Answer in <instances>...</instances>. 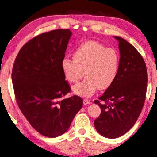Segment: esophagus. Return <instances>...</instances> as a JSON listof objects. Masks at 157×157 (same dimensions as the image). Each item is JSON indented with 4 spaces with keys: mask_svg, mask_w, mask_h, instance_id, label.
Segmentation results:
<instances>
[{
    "mask_svg": "<svg viewBox=\"0 0 157 157\" xmlns=\"http://www.w3.org/2000/svg\"><path fill=\"white\" fill-rule=\"evenodd\" d=\"M83 104L85 105H89V104H90V101L88 100V99H84L83 100Z\"/></svg>",
    "mask_w": 157,
    "mask_h": 157,
    "instance_id": "esophagus-1",
    "label": "esophagus"
}]
</instances>
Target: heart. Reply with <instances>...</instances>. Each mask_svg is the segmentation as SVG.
I'll list each match as a JSON object with an SVG mask.
<instances>
[{
	"label": "heart",
	"instance_id": "1",
	"mask_svg": "<svg viewBox=\"0 0 157 157\" xmlns=\"http://www.w3.org/2000/svg\"><path fill=\"white\" fill-rule=\"evenodd\" d=\"M73 58L65 57L61 67L65 78L71 83H77L83 74L86 77L73 87L76 95L90 97L98 89L109 88L117 78L120 56L114 49L95 41H87L76 48Z\"/></svg>",
	"mask_w": 157,
	"mask_h": 157
}]
</instances>
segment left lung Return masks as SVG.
<instances>
[{"label":"left lung","instance_id":"8db88e82","mask_svg":"<svg viewBox=\"0 0 157 157\" xmlns=\"http://www.w3.org/2000/svg\"><path fill=\"white\" fill-rule=\"evenodd\" d=\"M114 38L119 41V73L114 83L94 102L101 109L94 125L107 138L121 136L134 126L145 101L148 81L145 62L140 52L124 38Z\"/></svg>","mask_w":157,"mask_h":157}]
</instances>
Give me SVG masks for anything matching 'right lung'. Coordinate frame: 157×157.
<instances>
[{
	"mask_svg": "<svg viewBox=\"0 0 157 157\" xmlns=\"http://www.w3.org/2000/svg\"><path fill=\"white\" fill-rule=\"evenodd\" d=\"M71 34L69 29H57L37 36L23 45L13 65L18 107L31 126L45 137L67 132L83 106L77 95L63 98L71 88L61 62Z\"/></svg>",
	"mask_w": 157,
	"mask_h": 157,
	"instance_id": "right-lung-1",
	"label": "right lung"
}]
</instances>
